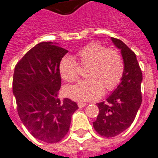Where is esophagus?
Returning a JSON list of instances; mask_svg holds the SVG:
<instances>
[{
	"instance_id": "esophagus-1",
	"label": "esophagus",
	"mask_w": 158,
	"mask_h": 158,
	"mask_svg": "<svg viewBox=\"0 0 158 158\" xmlns=\"http://www.w3.org/2000/svg\"><path fill=\"white\" fill-rule=\"evenodd\" d=\"M86 103H82V102H79L78 103V106H79V108H83V107H85V106H86Z\"/></svg>"
}]
</instances>
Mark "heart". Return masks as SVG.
Returning <instances> with one entry per match:
<instances>
[{"mask_svg": "<svg viewBox=\"0 0 158 158\" xmlns=\"http://www.w3.org/2000/svg\"><path fill=\"white\" fill-rule=\"evenodd\" d=\"M78 64L86 69L87 79L77 85L67 86L64 94L76 101H86L100 97L103 89L113 90L121 82L124 73V63L120 52L107 49L99 43H91L77 53ZM78 64L72 57L64 56L60 60L58 70L62 79L74 82L79 79Z\"/></svg>", "mask_w": 158, "mask_h": 158, "instance_id": "b5f03b06", "label": "heart"}]
</instances>
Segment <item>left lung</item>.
Segmentation results:
<instances>
[{
  "instance_id": "left-lung-1",
  "label": "left lung",
  "mask_w": 158,
  "mask_h": 158,
  "mask_svg": "<svg viewBox=\"0 0 158 158\" xmlns=\"http://www.w3.org/2000/svg\"><path fill=\"white\" fill-rule=\"evenodd\" d=\"M110 39L121 50L124 62V73L121 83L106 101L98 103L100 110L93 127L102 136L114 137L132 124L141 106L142 73L135 52L117 38Z\"/></svg>"
}]
</instances>
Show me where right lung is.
I'll return each mask as SVG.
<instances>
[{"instance_id": "right-lung-1", "label": "right lung", "mask_w": 158, "mask_h": 158, "mask_svg": "<svg viewBox=\"0 0 158 158\" xmlns=\"http://www.w3.org/2000/svg\"><path fill=\"white\" fill-rule=\"evenodd\" d=\"M68 52L58 43H40L23 56L15 67L12 92L18 115L37 140L55 143L69 130L71 117L79 107L68 98L58 99L60 60Z\"/></svg>"}]
</instances>
